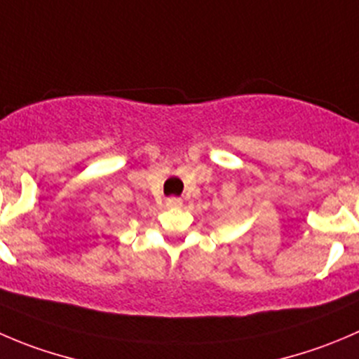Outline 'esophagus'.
Segmentation results:
<instances>
[{"mask_svg":"<svg viewBox=\"0 0 359 359\" xmlns=\"http://www.w3.org/2000/svg\"><path fill=\"white\" fill-rule=\"evenodd\" d=\"M166 207H168V208H180V207H182V200H180V198H168V200H166Z\"/></svg>","mask_w":359,"mask_h":359,"instance_id":"1","label":"esophagus"}]
</instances>
